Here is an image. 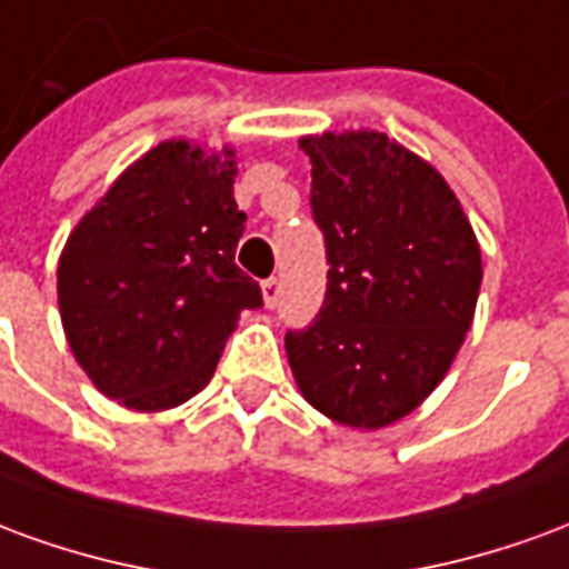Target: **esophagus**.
I'll list each match as a JSON object with an SVG mask.
<instances>
[{"instance_id": "esophagus-1", "label": "esophagus", "mask_w": 569, "mask_h": 569, "mask_svg": "<svg viewBox=\"0 0 569 569\" xmlns=\"http://www.w3.org/2000/svg\"><path fill=\"white\" fill-rule=\"evenodd\" d=\"M261 298H264V308H277V301H280V280L277 277H268L261 283Z\"/></svg>"}]
</instances>
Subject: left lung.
<instances>
[{"instance_id":"1","label":"left lung","mask_w":569,"mask_h":569,"mask_svg":"<svg viewBox=\"0 0 569 569\" xmlns=\"http://www.w3.org/2000/svg\"><path fill=\"white\" fill-rule=\"evenodd\" d=\"M326 298L286 332L301 393L326 418L378 429L451 369L472 326L481 252L448 182L383 133L305 137Z\"/></svg>"}]
</instances>
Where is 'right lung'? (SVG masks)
Here are the masks:
<instances>
[{"label": "right lung", "instance_id": "add662e5", "mask_svg": "<svg viewBox=\"0 0 569 569\" xmlns=\"http://www.w3.org/2000/svg\"><path fill=\"white\" fill-rule=\"evenodd\" d=\"M234 151L186 140L142 154L69 234L57 268L67 341L97 390L137 411L203 390L259 283L234 264L247 212Z\"/></svg>", "mask_w": 569, "mask_h": 569}]
</instances>
